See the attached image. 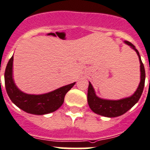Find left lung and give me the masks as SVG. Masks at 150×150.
Instances as JSON below:
<instances>
[{
    "label": "left lung",
    "mask_w": 150,
    "mask_h": 150,
    "mask_svg": "<svg viewBox=\"0 0 150 150\" xmlns=\"http://www.w3.org/2000/svg\"><path fill=\"white\" fill-rule=\"evenodd\" d=\"M125 43L131 46L136 51L139 57L140 63V82L135 93L129 97L122 99L118 100H103L98 97L95 93L93 86L89 82L88 91V103L90 108L93 112L103 115L105 117L114 118V117L120 116L122 115L127 112L131 108L134 106L138 102L141 97L143 91H144V84H145V69L142 62L140 53L137 50L134 44L127 41H125Z\"/></svg>",
    "instance_id": "left-lung-1"
}]
</instances>
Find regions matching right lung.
<instances>
[{"instance_id":"obj_1","label":"right lung","mask_w":150,"mask_h":150,"mask_svg":"<svg viewBox=\"0 0 150 150\" xmlns=\"http://www.w3.org/2000/svg\"><path fill=\"white\" fill-rule=\"evenodd\" d=\"M13 56L6 65L4 73L5 88L9 97L16 106L30 114L45 115L59 109L64 102L66 93L75 82L59 88L50 93L41 95L27 94L16 86L13 79Z\"/></svg>"}]
</instances>
